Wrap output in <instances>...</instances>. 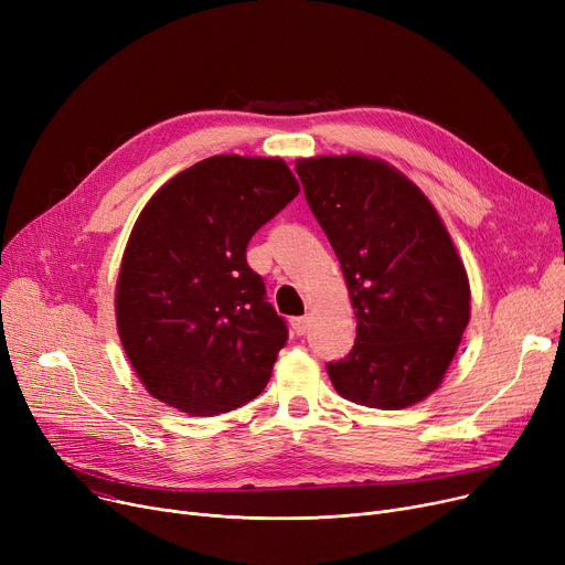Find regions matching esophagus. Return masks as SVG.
Masks as SVG:
<instances>
[{"label":"esophagus","mask_w":565,"mask_h":565,"mask_svg":"<svg viewBox=\"0 0 565 565\" xmlns=\"http://www.w3.org/2000/svg\"><path fill=\"white\" fill-rule=\"evenodd\" d=\"M309 322H311V320H309L307 316H298V318H292V320H290V328H292V332H295V334H300V337H302V334H307V332H309Z\"/></svg>","instance_id":"34e87169"}]
</instances>
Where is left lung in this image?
Instances as JSON below:
<instances>
[{
	"label": "left lung",
	"mask_w": 565,
	"mask_h": 565,
	"mask_svg": "<svg viewBox=\"0 0 565 565\" xmlns=\"http://www.w3.org/2000/svg\"><path fill=\"white\" fill-rule=\"evenodd\" d=\"M311 213L341 263L358 339L328 366L358 405L403 409L439 390L471 316L465 263L430 199L380 158L295 162Z\"/></svg>",
	"instance_id": "8db88e82"
}]
</instances>
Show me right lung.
<instances>
[{"instance_id":"obj_1","label":"right lung","mask_w":565,"mask_h":565,"mask_svg":"<svg viewBox=\"0 0 565 565\" xmlns=\"http://www.w3.org/2000/svg\"><path fill=\"white\" fill-rule=\"evenodd\" d=\"M300 192L281 158L213 156L175 173L139 213L114 313L143 390L192 417L256 398L288 332L247 265L249 237Z\"/></svg>"}]
</instances>
